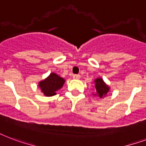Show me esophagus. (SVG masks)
Here are the masks:
<instances>
[{
  "instance_id": "obj_1",
  "label": "esophagus",
  "mask_w": 146,
  "mask_h": 146,
  "mask_svg": "<svg viewBox=\"0 0 146 146\" xmlns=\"http://www.w3.org/2000/svg\"><path fill=\"white\" fill-rule=\"evenodd\" d=\"M73 79H76V80H78V79L80 78V75H79V74H74V75L73 76Z\"/></svg>"
}]
</instances>
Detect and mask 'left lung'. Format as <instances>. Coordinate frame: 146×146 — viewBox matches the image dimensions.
<instances>
[{
  "mask_svg": "<svg viewBox=\"0 0 146 146\" xmlns=\"http://www.w3.org/2000/svg\"><path fill=\"white\" fill-rule=\"evenodd\" d=\"M94 83H95L94 89L96 93L95 94L93 93V95L97 96L101 99H103L105 96H106L107 93L110 92V87L104 82L103 79L100 77L96 78L94 80Z\"/></svg>",
  "mask_w": 146,
  "mask_h": 146,
  "instance_id": "obj_1",
  "label": "left lung"
}]
</instances>
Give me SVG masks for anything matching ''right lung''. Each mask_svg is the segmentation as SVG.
<instances>
[{
    "instance_id": "add662e5",
    "label": "right lung",
    "mask_w": 146,
    "mask_h": 146,
    "mask_svg": "<svg viewBox=\"0 0 146 146\" xmlns=\"http://www.w3.org/2000/svg\"><path fill=\"white\" fill-rule=\"evenodd\" d=\"M65 83V80L58 74L51 73L46 78L38 83L41 93L46 96H53L56 94V91L60 90Z\"/></svg>"
}]
</instances>
